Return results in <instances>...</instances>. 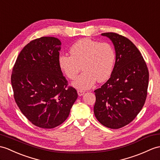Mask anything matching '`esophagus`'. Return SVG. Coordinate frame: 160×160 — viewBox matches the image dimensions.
<instances>
[{"label": "esophagus", "instance_id": "1", "mask_svg": "<svg viewBox=\"0 0 160 160\" xmlns=\"http://www.w3.org/2000/svg\"><path fill=\"white\" fill-rule=\"evenodd\" d=\"M85 93V91H82V90H78V94L79 96L83 95Z\"/></svg>", "mask_w": 160, "mask_h": 160}]
</instances>
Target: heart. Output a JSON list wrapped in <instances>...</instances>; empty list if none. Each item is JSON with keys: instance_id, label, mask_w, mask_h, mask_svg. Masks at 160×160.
Masks as SVG:
<instances>
[{"instance_id": "obj_1", "label": "heart", "mask_w": 160, "mask_h": 160, "mask_svg": "<svg viewBox=\"0 0 160 160\" xmlns=\"http://www.w3.org/2000/svg\"><path fill=\"white\" fill-rule=\"evenodd\" d=\"M71 56L61 54L58 66L68 78L75 79L73 87L82 90L92 87L97 80L102 82L112 75L115 62V52L110 44L99 43L89 38H82L74 43L69 49Z\"/></svg>"}]
</instances>
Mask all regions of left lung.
Segmentation results:
<instances>
[{
  "mask_svg": "<svg viewBox=\"0 0 160 160\" xmlns=\"http://www.w3.org/2000/svg\"><path fill=\"white\" fill-rule=\"evenodd\" d=\"M114 46L116 60L109 80L96 89L94 114L100 123L118 129L131 122L142 110L148 84V71L138 48L114 32L102 33Z\"/></svg>",
  "mask_w": 160,
  "mask_h": 160,
  "instance_id": "8db88e82",
  "label": "left lung"
}]
</instances>
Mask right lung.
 Returning a JSON list of instances; mask_svg holds the SVG:
<instances>
[{"instance_id": "right-lung-1", "label": "right lung", "mask_w": 160, "mask_h": 160, "mask_svg": "<svg viewBox=\"0 0 160 160\" xmlns=\"http://www.w3.org/2000/svg\"><path fill=\"white\" fill-rule=\"evenodd\" d=\"M61 41L42 37L28 43L18 55L11 78L14 99L33 125L52 129L62 124L78 98L58 66Z\"/></svg>"}]
</instances>
